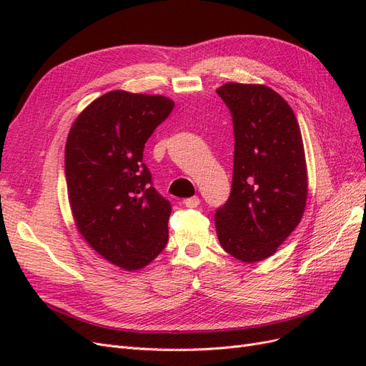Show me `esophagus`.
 I'll list each match as a JSON object with an SVG mask.
<instances>
[{
	"mask_svg": "<svg viewBox=\"0 0 366 366\" xmlns=\"http://www.w3.org/2000/svg\"><path fill=\"white\" fill-rule=\"evenodd\" d=\"M200 202L202 200L198 197H189V198H186L183 203H184L186 207H198V206H200Z\"/></svg>",
	"mask_w": 366,
	"mask_h": 366,
	"instance_id": "34e87169",
	"label": "esophagus"
}]
</instances>
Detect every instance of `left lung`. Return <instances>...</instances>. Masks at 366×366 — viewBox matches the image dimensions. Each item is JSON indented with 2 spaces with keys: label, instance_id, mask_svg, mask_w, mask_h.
I'll return each instance as SVG.
<instances>
[{
  "label": "left lung",
  "instance_id": "8db88e82",
  "mask_svg": "<svg viewBox=\"0 0 366 366\" xmlns=\"http://www.w3.org/2000/svg\"><path fill=\"white\" fill-rule=\"evenodd\" d=\"M234 124V177L217 209L219 244L232 257H272L302 218L307 202L304 143L290 105L272 88L229 82L217 90Z\"/></svg>",
  "mask_w": 366,
  "mask_h": 366
}]
</instances>
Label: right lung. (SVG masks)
<instances>
[{"label": "right lung", "instance_id": "right-lung-1", "mask_svg": "<svg viewBox=\"0 0 366 366\" xmlns=\"http://www.w3.org/2000/svg\"><path fill=\"white\" fill-rule=\"evenodd\" d=\"M174 102L109 92L74 120L65 145V179L77 230L125 270L148 265L168 242L171 203L152 186L143 149Z\"/></svg>", "mask_w": 366, "mask_h": 366}]
</instances>
